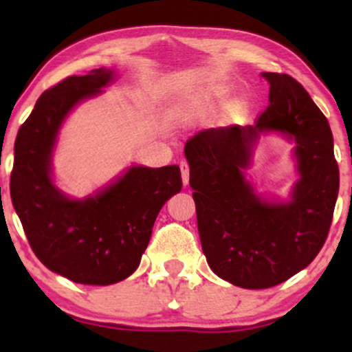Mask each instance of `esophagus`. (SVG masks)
<instances>
[{
  "label": "esophagus",
  "instance_id": "1",
  "mask_svg": "<svg viewBox=\"0 0 352 352\" xmlns=\"http://www.w3.org/2000/svg\"><path fill=\"white\" fill-rule=\"evenodd\" d=\"M180 170H182V184L184 187H187L188 180H190V168L187 162H180Z\"/></svg>",
  "mask_w": 352,
  "mask_h": 352
}]
</instances>
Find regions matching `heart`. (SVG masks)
Masks as SVG:
<instances>
[{
    "mask_svg": "<svg viewBox=\"0 0 352 352\" xmlns=\"http://www.w3.org/2000/svg\"><path fill=\"white\" fill-rule=\"evenodd\" d=\"M225 99H227V89L223 86L195 89V91H188L185 94L177 96L172 100L168 116H170L173 124L192 125L215 114L221 104L225 102ZM245 111L246 104L243 100H235L232 104L233 114H243Z\"/></svg>",
    "mask_w": 352,
    "mask_h": 352,
    "instance_id": "heart-1",
    "label": "heart"
}]
</instances>
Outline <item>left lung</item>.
<instances>
[{
	"label": "left lung",
	"instance_id": "8db88e82",
	"mask_svg": "<svg viewBox=\"0 0 352 352\" xmlns=\"http://www.w3.org/2000/svg\"><path fill=\"white\" fill-rule=\"evenodd\" d=\"M270 106L254 125L201 131L185 145L201 250L212 272L246 289L305 270L328 236L339 192L329 122L288 74L261 72ZM294 144L298 179L288 199L265 197L248 177L263 135Z\"/></svg>",
	"mask_w": 352,
	"mask_h": 352
}]
</instances>
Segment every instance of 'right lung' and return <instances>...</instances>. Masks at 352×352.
Segmentation results:
<instances>
[{
    "label": "right lung",
    "mask_w": 352,
    "mask_h": 352,
    "mask_svg": "<svg viewBox=\"0 0 352 352\" xmlns=\"http://www.w3.org/2000/svg\"><path fill=\"white\" fill-rule=\"evenodd\" d=\"M116 78L114 69L100 67L47 89L14 142L11 200L28 241L46 268L80 285L106 286L131 276L160 208L182 190L179 165H131L82 199L56 185L52 155L64 122Z\"/></svg>",
    "instance_id": "add662e5"
}]
</instances>
